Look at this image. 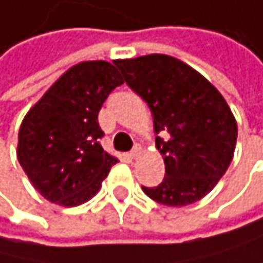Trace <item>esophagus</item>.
<instances>
[{"mask_svg":"<svg viewBox=\"0 0 263 263\" xmlns=\"http://www.w3.org/2000/svg\"><path fill=\"white\" fill-rule=\"evenodd\" d=\"M139 150H140L139 147H134V148H133V150H130V152H129V154H127V157H129L130 160H134V158H136V157L139 155Z\"/></svg>","mask_w":263,"mask_h":263,"instance_id":"obj_1","label":"esophagus"}]
</instances>
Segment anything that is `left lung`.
<instances>
[{
	"mask_svg": "<svg viewBox=\"0 0 263 263\" xmlns=\"http://www.w3.org/2000/svg\"><path fill=\"white\" fill-rule=\"evenodd\" d=\"M126 84L154 115L165 178L142 186L158 203L182 207L200 200L227 173L238 137L228 103L205 77L166 54L113 61Z\"/></svg>",
	"mask_w": 263,
	"mask_h": 263,
	"instance_id": "8db88e82",
	"label": "left lung"
}]
</instances>
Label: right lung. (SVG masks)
<instances>
[{"mask_svg":"<svg viewBox=\"0 0 263 263\" xmlns=\"http://www.w3.org/2000/svg\"><path fill=\"white\" fill-rule=\"evenodd\" d=\"M106 61L72 66L24 118L17 160L33 187L53 203L76 207L92 199L118 160L103 150L98 111L118 85Z\"/></svg>","mask_w":263,"mask_h":263,"instance_id":"add662e5","label":"right lung"}]
</instances>
